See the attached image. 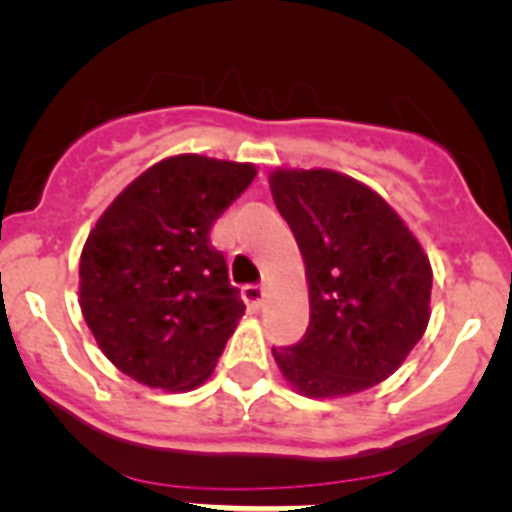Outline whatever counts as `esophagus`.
<instances>
[{
	"label": "esophagus",
	"mask_w": 512,
	"mask_h": 512,
	"mask_svg": "<svg viewBox=\"0 0 512 512\" xmlns=\"http://www.w3.org/2000/svg\"><path fill=\"white\" fill-rule=\"evenodd\" d=\"M242 301H245L252 311H257V308L262 306V301H265V288H262V285H245V288H242Z\"/></svg>",
	"instance_id": "esophagus-1"
}]
</instances>
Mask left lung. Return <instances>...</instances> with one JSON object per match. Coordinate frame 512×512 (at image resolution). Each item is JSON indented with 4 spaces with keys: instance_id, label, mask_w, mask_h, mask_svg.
Masks as SVG:
<instances>
[{
    "instance_id": "obj_1",
    "label": "left lung",
    "mask_w": 512,
    "mask_h": 512,
    "mask_svg": "<svg viewBox=\"0 0 512 512\" xmlns=\"http://www.w3.org/2000/svg\"><path fill=\"white\" fill-rule=\"evenodd\" d=\"M270 191L306 265V336L273 349L290 388L344 398L388 380L431 319V262L398 211L352 176L275 168Z\"/></svg>"
}]
</instances>
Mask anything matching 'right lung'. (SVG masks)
Here are the masks:
<instances>
[{"mask_svg": "<svg viewBox=\"0 0 512 512\" xmlns=\"http://www.w3.org/2000/svg\"><path fill=\"white\" fill-rule=\"evenodd\" d=\"M257 176L252 163L170 155L104 209L78 265V303L104 357L147 388L211 377L245 316L214 222Z\"/></svg>", "mask_w": 512, "mask_h": 512, "instance_id": "1", "label": "right lung"}]
</instances>
